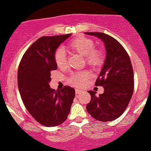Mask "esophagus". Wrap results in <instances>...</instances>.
I'll list each match as a JSON object with an SVG mask.
<instances>
[{"label":"esophagus","mask_w":151,"mask_h":151,"mask_svg":"<svg viewBox=\"0 0 151 151\" xmlns=\"http://www.w3.org/2000/svg\"><path fill=\"white\" fill-rule=\"evenodd\" d=\"M81 90L76 89V94H79V93H81Z\"/></svg>","instance_id":"obj_1"}]
</instances>
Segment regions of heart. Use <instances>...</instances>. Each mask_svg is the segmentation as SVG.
I'll list each match as a JSON object with an SVG mask.
<instances>
[{"label": "heart", "mask_w": 151, "mask_h": 151, "mask_svg": "<svg viewBox=\"0 0 151 151\" xmlns=\"http://www.w3.org/2000/svg\"><path fill=\"white\" fill-rule=\"evenodd\" d=\"M94 42L92 40L85 37H78L73 39L68 43L69 48L77 52L85 57L87 63L91 67L96 68L103 63V55L99 49L94 48ZM55 61L58 67L60 69H65L67 66L66 56L62 49H58L55 52ZM89 72L86 70L73 72L68 78V82L76 87H81L85 85L88 77Z\"/></svg>", "instance_id": "heart-1"}]
</instances>
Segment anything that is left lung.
I'll list each match as a JSON object with an SVG mask.
<instances>
[{"mask_svg": "<svg viewBox=\"0 0 151 151\" xmlns=\"http://www.w3.org/2000/svg\"><path fill=\"white\" fill-rule=\"evenodd\" d=\"M104 42L106 58L95 85L103 86L104 93L91 96L87 111L97 121L107 122L119 117L128 106L134 91V74L130 58L120 42L112 37L99 32H86Z\"/></svg>", "mask_w": 151, "mask_h": 151, "instance_id": "1", "label": "left lung"}]
</instances>
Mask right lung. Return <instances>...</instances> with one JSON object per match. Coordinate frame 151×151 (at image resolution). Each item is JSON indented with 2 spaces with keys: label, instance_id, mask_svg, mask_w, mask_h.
<instances>
[{
  "label": "right lung",
  "instance_id": "1",
  "mask_svg": "<svg viewBox=\"0 0 151 151\" xmlns=\"http://www.w3.org/2000/svg\"><path fill=\"white\" fill-rule=\"evenodd\" d=\"M71 34L42 37L24 54L18 69V86L22 102L30 115L45 127H55L64 122L75 97V89L64 86L52 89L48 85L51 72L56 70L57 48Z\"/></svg>",
  "mask_w": 151,
  "mask_h": 151
}]
</instances>
